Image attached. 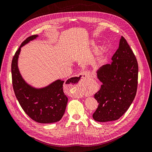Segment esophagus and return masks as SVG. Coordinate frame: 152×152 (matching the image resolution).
Instances as JSON below:
<instances>
[{"mask_svg":"<svg viewBox=\"0 0 152 152\" xmlns=\"http://www.w3.org/2000/svg\"><path fill=\"white\" fill-rule=\"evenodd\" d=\"M90 77L89 73L87 72H82L80 73V79L79 80V82H78L77 84H73L72 85V86H81L82 85H84L85 84V82L86 81V80L87 79H89V77ZM75 80V79H74ZM76 80V79H75ZM78 80V79H77ZM71 84V83H70ZM79 92V91L78 90L77 91Z\"/></svg>","mask_w":152,"mask_h":152,"instance_id":"34e87169","label":"esophagus"}]
</instances>
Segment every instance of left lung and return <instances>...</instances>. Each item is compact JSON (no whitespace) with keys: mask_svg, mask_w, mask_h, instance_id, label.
I'll use <instances>...</instances> for the list:
<instances>
[{"mask_svg":"<svg viewBox=\"0 0 152 152\" xmlns=\"http://www.w3.org/2000/svg\"><path fill=\"white\" fill-rule=\"evenodd\" d=\"M112 60L96 72L102 85L94 94L99 104L93 118L99 122L118 120L129 108L136 94L138 65L122 36Z\"/></svg>","mask_w":152,"mask_h":152,"instance_id":"obj_1","label":"left lung"}]
</instances>
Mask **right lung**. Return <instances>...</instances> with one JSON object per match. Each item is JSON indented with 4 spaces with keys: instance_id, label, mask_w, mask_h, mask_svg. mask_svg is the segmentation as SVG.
<instances>
[{
    "instance_id": "right-lung-1",
    "label": "right lung",
    "mask_w": 152,
    "mask_h": 152,
    "mask_svg": "<svg viewBox=\"0 0 152 152\" xmlns=\"http://www.w3.org/2000/svg\"><path fill=\"white\" fill-rule=\"evenodd\" d=\"M38 35L29 37L22 42L13 57L11 73L13 89L21 108L37 122L54 123L59 121L65 113L68 98L64 93V81L58 79L50 84L37 88L28 84L23 78L18 68L21 49Z\"/></svg>"
}]
</instances>
